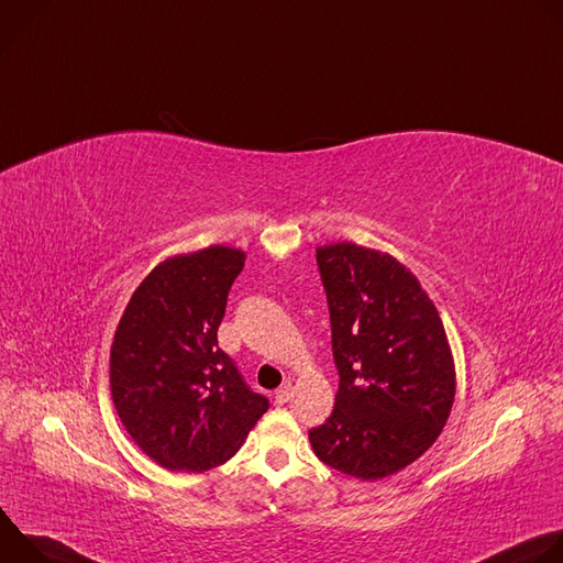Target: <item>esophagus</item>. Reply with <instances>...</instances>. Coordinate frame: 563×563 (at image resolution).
Returning <instances> with one entry per match:
<instances>
[{"instance_id":"1","label":"esophagus","mask_w":563,"mask_h":563,"mask_svg":"<svg viewBox=\"0 0 563 563\" xmlns=\"http://www.w3.org/2000/svg\"><path fill=\"white\" fill-rule=\"evenodd\" d=\"M289 398H291V383H285V385H280V387L276 389V396H274V404H276V406H285Z\"/></svg>"}]
</instances>
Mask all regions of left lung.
Returning <instances> with one entry per match:
<instances>
[{
	"instance_id": "left-lung-1",
	"label": "left lung",
	"mask_w": 563,
	"mask_h": 563,
	"mask_svg": "<svg viewBox=\"0 0 563 563\" xmlns=\"http://www.w3.org/2000/svg\"><path fill=\"white\" fill-rule=\"evenodd\" d=\"M328 294L339 391L332 417L309 430L330 467L376 481L417 461L454 404V361L441 316L417 276L354 243L316 250Z\"/></svg>"
}]
</instances>
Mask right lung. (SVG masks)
Returning <instances> with one entry per match:
<instances>
[{
	"instance_id": "1",
	"label": "right lung",
	"mask_w": 563,
	"mask_h": 563,
	"mask_svg": "<svg viewBox=\"0 0 563 563\" xmlns=\"http://www.w3.org/2000/svg\"><path fill=\"white\" fill-rule=\"evenodd\" d=\"M245 252L213 245L159 263L133 291L111 345V396L140 450L167 470L229 461L269 400L218 347Z\"/></svg>"
}]
</instances>
